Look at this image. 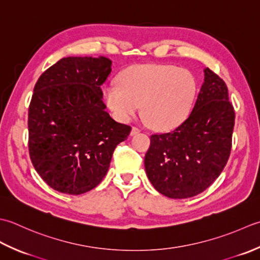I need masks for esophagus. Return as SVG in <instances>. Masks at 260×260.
<instances>
[{"label": "esophagus", "mask_w": 260, "mask_h": 260, "mask_svg": "<svg viewBox=\"0 0 260 260\" xmlns=\"http://www.w3.org/2000/svg\"><path fill=\"white\" fill-rule=\"evenodd\" d=\"M139 132H140V130H139V129H138V128H137V126H134V128H132V129H131V132H130V135H131V136H135V135H137V134H139Z\"/></svg>", "instance_id": "34e87169"}]
</instances>
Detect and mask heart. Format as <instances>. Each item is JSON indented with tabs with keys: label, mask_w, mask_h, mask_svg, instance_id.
Instances as JSON below:
<instances>
[{
	"label": "heart",
	"mask_w": 260,
	"mask_h": 260,
	"mask_svg": "<svg viewBox=\"0 0 260 260\" xmlns=\"http://www.w3.org/2000/svg\"><path fill=\"white\" fill-rule=\"evenodd\" d=\"M198 95L192 73L173 65H134L119 76V85L104 88V99L120 121H129L140 109L153 129L171 130L187 119Z\"/></svg>",
	"instance_id": "heart-1"
}]
</instances>
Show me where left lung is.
Here are the masks:
<instances>
[{
	"instance_id": "obj_1",
	"label": "left lung",
	"mask_w": 260,
	"mask_h": 260,
	"mask_svg": "<svg viewBox=\"0 0 260 260\" xmlns=\"http://www.w3.org/2000/svg\"><path fill=\"white\" fill-rule=\"evenodd\" d=\"M234 125L225 83L206 67L188 118L172 132L150 137L145 168L152 186L171 199L202 193L229 159Z\"/></svg>"
}]
</instances>
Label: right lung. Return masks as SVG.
<instances>
[{
  "label": "right lung",
  "mask_w": 260,
  "mask_h": 260,
  "mask_svg": "<svg viewBox=\"0 0 260 260\" xmlns=\"http://www.w3.org/2000/svg\"><path fill=\"white\" fill-rule=\"evenodd\" d=\"M107 57H67L41 74L28 116L29 153L51 188L79 195L96 187L115 147L131 126L105 111L101 85L111 73Z\"/></svg>",
  "instance_id": "1"
}]
</instances>
